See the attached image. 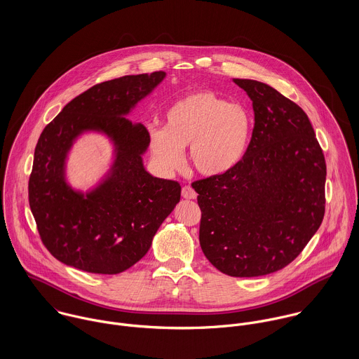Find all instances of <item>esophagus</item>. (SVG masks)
Returning a JSON list of instances; mask_svg holds the SVG:
<instances>
[{
    "instance_id": "34e87169",
    "label": "esophagus",
    "mask_w": 359,
    "mask_h": 359,
    "mask_svg": "<svg viewBox=\"0 0 359 359\" xmlns=\"http://www.w3.org/2000/svg\"><path fill=\"white\" fill-rule=\"evenodd\" d=\"M181 194H182V198H185V199H196V196H198L195 189L192 187H189V185L182 187V192Z\"/></svg>"
}]
</instances>
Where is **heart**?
Wrapping results in <instances>:
<instances>
[{"label":"heart","instance_id":"b5f03b06","mask_svg":"<svg viewBox=\"0 0 359 359\" xmlns=\"http://www.w3.org/2000/svg\"><path fill=\"white\" fill-rule=\"evenodd\" d=\"M253 117L241 103H229L212 91L181 97L165 113V127L151 130V151L165 170L181 165L184 148L205 175H219L236 167L246 154Z\"/></svg>","mask_w":359,"mask_h":359}]
</instances>
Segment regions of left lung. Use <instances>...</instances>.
<instances>
[{"label":"left lung","mask_w":359,"mask_h":359,"mask_svg":"<svg viewBox=\"0 0 359 359\" xmlns=\"http://www.w3.org/2000/svg\"><path fill=\"white\" fill-rule=\"evenodd\" d=\"M253 101L249 148L231 171L192 182L199 241L221 272L253 278L299 256L325 215L326 163L306 111L268 84L233 79Z\"/></svg>","instance_id":"obj_1"}]
</instances>
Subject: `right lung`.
I'll use <instances>...</instances> for the list:
<instances>
[{"label": "right lung", "mask_w": 359, "mask_h": 359, "mask_svg": "<svg viewBox=\"0 0 359 359\" xmlns=\"http://www.w3.org/2000/svg\"><path fill=\"white\" fill-rule=\"evenodd\" d=\"M164 72L124 76L91 87L43 130L29 178V205L41 242L60 262L91 273H120L147 255L161 222L180 202L177 181L142 165L149 145L144 124L124 114L164 79ZM86 129L106 132L118 154L112 175L86 197L62 178L64 157Z\"/></svg>", "instance_id": "obj_1"}]
</instances>
